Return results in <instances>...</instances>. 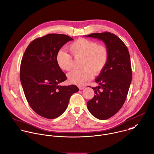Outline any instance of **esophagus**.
Segmentation results:
<instances>
[{"label":"esophagus","mask_w":154,"mask_h":154,"mask_svg":"<svg viewBox=\"0 0 154 154\" xmlns=\"http://www.w3.org/2000/svg\"><path fill=\"white\" fill-rule=\"evenodd\" d=\"M85 86H79V88L80 90H83L85 89Z\"/></svg>","instance_id":"esophagus-1"}]
</instances>
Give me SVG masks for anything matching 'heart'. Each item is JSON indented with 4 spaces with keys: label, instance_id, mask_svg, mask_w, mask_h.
Segmentation results:
<instances>
[{
    "label": "heart",
    "instance_id": "b5f03b06",
    "mask_svg": "<svg viewBox=\"0 0 154 154\" xmlns=\"http://www.w3.org/2000/svg\"><path fill=\"white\" fill-rule=\"evenodd\" d=\"M69 49L75 58H83L82 69L73 70L68 74L69 83L78 86L86 85L94 73H100L106 66L109 57L107 48L100 45L96 41L79 38L71 43ZM58 66L62 70L69 71L74 65L72 57L63 50H60L56 57Z\"/></svg>",
    "mask_w": 154,
    "mask_h": 154
}]
</instances>
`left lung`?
I'll use <instances>...</instances> for the list:
<instances>
[{"label":"left lung","instance_id":"1","mask_svg":"<svg viewBox=\"0 0 154 154\" xmlns=\"http://www.w3.org/2000/svg\"><path fill=\"white\" fill-rule=\"evenodd\" d=\"M85 36L103 41L109 53L106 66L95 80L100 86L92 88L95 95L87 103L94 116L105 120L118 113L127 98L132 80L130 56L126 45L113 33H94Z\"/></svg>","mask_w":154,"mask_h":154}]
</instances>
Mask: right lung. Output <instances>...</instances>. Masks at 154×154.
Here are the masks:
<instances>
[{
	"label": "right lung",
	"mask_w": 154,
	"mask_h": 154,
	"mask_svg": "<svg viewBox=\"0 0 154 154\" xmlns=\"http://www.w3.org/2000/svg\"><path fill=\"white\" fill-rule=\"evenodd\" d=\"M72 40L66 35L48 34L32 41L22 57L20 77L26 98L33 110L45 118L60 116L71 96L79 91L74 85H59L66 76L56 60L62 47Z\"/></svg>",
	"instance_id": "add662e5"
}]
</instances>
